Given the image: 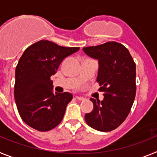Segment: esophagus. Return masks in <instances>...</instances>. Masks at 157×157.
I'll return each instance as SVG.
<instances>
[{
    "label": "esophagus",
    "instance_id": "obj_1",
    "mask_svg": "<svg viewBox=\"0 0 157 157\" xmlns=\"http://www.w3.org/2000/svg\"><path fill=\"white\" fill-rule=\"evenodd\" d=\"M75 98L77 100H78V101H83V100H85V98H82V97H79V96H76Z\"/></svg>",
    "mask_w": 157,
    "mask_h": 157
}]
</instances>
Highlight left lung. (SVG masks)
<instances>
[{"instance_id":"obj_1","label":"left lung","mask_w":157,"mask_h":157,"mask_svg":"<svg viewBox=\"0 0 157 157\" xmlns=\"http://www.w3.org/2000/svg\"><path fill=\"white\" fill-rule=\"evenodd\" d=\"M83 52L98 60L97 81L104 92L102 101L90 98L94 109L85 115L89 126L111 131L121 125L130 113L136 94V65L128 49L115 41L86 47Z\"/></svg>"}]
</instances>
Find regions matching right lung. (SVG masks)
Here are the masks:
<instances>
[{
  "mask_svg": "<svg viewBox=\"0 0 157 157\" xmlns=\"http://www.w3.org/2000/svg\"><path fill=\"white\" fill-rule=\"evenodd\" d=\"M78 49L41 40L23 53L16 68L14 97L20 117L30 127L48 131L62 121L73 96L67 92L53 93L50 77L65 58Z\"/></svg>",
  "mask_w": 157,
  "mask_h": 157,
  "instance_id": "obj_1",
  "label": "right lung"
}]
</instances>
